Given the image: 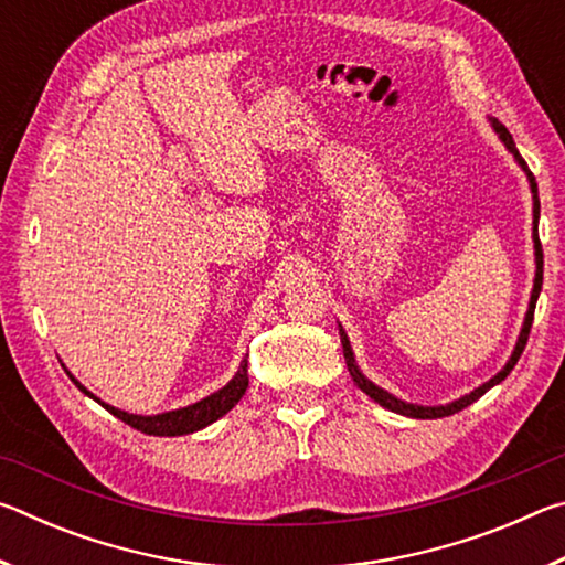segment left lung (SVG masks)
Listing matches in <instances>:
<instances>
[{"instance_id": "obj_1", "label": "left lung", "mask_w": 565, "mask_h": 565, "mask_svg": "<svg viewBox=\"0 0 565 565\" xmlns=\"http://www.w3.org/2000/svg\"><path fill=\"white\" fill-rule=\"evenodd\" d=\"M491 127L493 131L499 134V139L503 141V147L511 151L513 159L519 161V167L525 171V177H529V186H531V194H533V252H535V279H533V291H531V301H529V311H525V319H523V327H521V333H519V341H515L513 347V353L511 359L505 361V366L495 374L493 379L486 381V384H481L478 388H473L471 394H466L461 398L451 401V404L446 406H418V404H406V401L396 398L394 394H388V391H384L381 386H376L374 381H369L366 376L361 374L359 363L356 359H353V349H351V341L347 337V331L341 329L339 323V337H341V347H343V359H347V366H349V374L353 379V384H356L363 394L371 396L376 401L379 406H384L388 411H394V414H401V416H408V418H444V416H451V414H458V411L471 406L473 401L481 398L486 391L493 388L495 384H501V381L511 374L515 361L521 359V353L525 349V341H529V331H531V323H533V311H535V301H539V294H541V286H543V248H541V242H539V216H541V202H539V184H535L533 174L529 171V164H525L523 157L519 154V149H515V141L511 137V131L503 127V124L499 119H491Z\"/></svg>"}]
</instances>
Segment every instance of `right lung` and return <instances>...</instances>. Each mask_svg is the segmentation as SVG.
Here are the masks:
<instances>
[{"label":"right lung","instance_id":"right-lung-1","mask_svg":"<svg viewBox=\"0 0 565 565\" xmlns=\"http://www.w3.org/2000/svg\"><path fill=\"white\" fill-rule=\"evenodd\" d=\"M246 366L248 361L244 359L242 366L234 374V379L228 381L224 388L214 391L212 396H206L202 401H196V404L184 406V408H177V411H164V414H157V416H139V414H129V411H121V408H114L109 404H104L102 398H97L92 394L89 388H84L79 381H76L70 371V379L76 384V388L84 391L89 398L97 401L104 408L109 411V414L117 416L124 424H129L131 428H137V431L147 434V436H184V434H194V431H202L209 424H214L216 418H222L224 414H228L242 396L246 394V386H248V374H246Z\"/></svg>","mask_w":565,"mask_h":565}]
</instances>
